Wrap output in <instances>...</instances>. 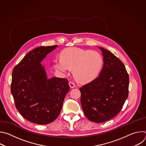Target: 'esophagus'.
Listing matches in <instances>:
<instances>
[{
  "mask_svg": "<svg viewBox=\"0 0 146 146\" xmlns=\"http://www.w3.org/2000/svg\"><path fill=\"white\" fill-rule=\"evenodd\" d=\"M69 86H70V88H74V87H75V86H76L74 83L73 82H72V81H70V82H69Z\"/></svg>",
  "mask_w": 146,
  "mask_h": 146,
  "instance_id": "obj_1",
  "label": "esophagus"
}]
</instances>
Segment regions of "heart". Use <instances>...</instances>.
<instances>
[{"instance_id":"1","label":"heart","mask_w":146,"mask_h":146,"mask_svg":"<svg viewBox=\"0 0 146 146\" xmlns=\"http://www.w3.org/2000/svg\"><path fill=\"white\" fill-rule=\"evenodd\" d=\"M61 59L54 62L55 69L63 74L72 70L75 80L82 84L94 80L99 73L103 64L102 55L96 51L79 48H70L61 53Z\"/></svg>"}]
</instances>
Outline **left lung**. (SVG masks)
<instances>
[{
    "label": "left lung",
    "mask_w": 146,
    "mask_h": 146,
    "mask_svg": "<svg viewBox=\"0 0 146 146\" xmlns=\"http://www.w3.org/2000/svg\"><path fill=\"white\" fill-rule=\"evenodd\" d=\"M104 64L99 76L80 88L81 105L86 117L100 123L116 116L128 96L129 76L122 62L99 47Z\"/></svg>",
    "instance_id": "8db88e82"
}]
</instances>
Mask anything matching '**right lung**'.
Instances as JSON below:
<instances>
[{
	"label": "right lung",
	"instance_id": "obj_1",
	"mask_svg": "<svg viewBox=\"0 0 146 146\" xmlns=\"http://www.w3.org/2000/svg\"><path fill=\"white\" fill-rule=\"evenodd\" d=\"M58 46L36 48L13 69L11 92L15 105L25 119L44 125L59 115L70 90L66 78L48 79L40 62Z\"/></svg>",
	"mask_w": 146,
	"mask_h": 146
}]
</instances>
